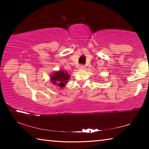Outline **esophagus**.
<instances>
[{
  "label": "esophagus",
  "instance_id": "1",
  "mask_svg": "<svg viewBox=\"0 0 149 149\" xmlns=\"http://www.w3.org/2000/svg\"><path fill=\"white\" fill-rule=\"evenodd\" d=\"M85 68V65L84 64H81L79 67V70H84Z\"/></svg>",
  "mask_w": 149,
  "mask_h": 149
}]
</instances>
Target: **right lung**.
Segmentation results:
<instances>
[{"mask_svg":"<svg viewBox=\"0 0 149 149\" xmlns=\"http://www.w3.org/2000/svg\"><path fill=\"white\" fill-rule=\"evenodd\" d=\"M69 78V74H68V73L66 72L61 71V70L54 73L52 76L50 77V79H51L53 84L58 85L60 87H64L65 84L68 81Z\"/></svg>","mask_w":149,"mask_h":149,"instance_id":"add662e5","label":"right lung"}]
</instances>
